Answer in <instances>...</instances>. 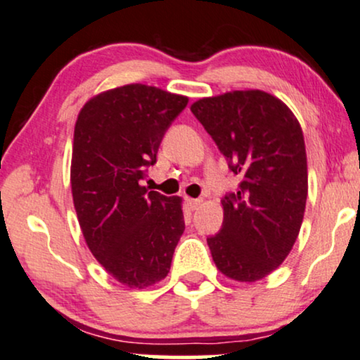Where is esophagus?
Wrapping results in <instances>:
<instances>
[{"label": "esophagus", "instance_id": "34e87169", "mask_svg": "<svg viewBox=\"0 0 360 360\" xmlns=\"http://www.w3.org/2000/svg\"><path fill=\"white\" fill-rule=\"evenodd\" d=\"M186 201H188V206L194 211V209H198L199 206H201L202 199H193V198H188V199H186Z\"/></svg>", "mask_w": 360, "mask_h": 360}]
</instances>
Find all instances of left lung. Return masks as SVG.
I'll list each match as a JSON object with an SVG mask.
<instances>
[{"instance_id": "left-lung-1", "label": "left lung", "mask_w": 360, "mask_h": 360, "mask_svg": "<svg viewBox=\"0 0 360 360\" xmlns=\"http://www.w3.org/2000/svg\"><path fill=\"white\" fill-rule=\"evenodd\" d=\"M227 166L240 176L221 199L224 221L207 244L217 269L240 282L271 274L288 257L307 199L304 136L292 111L264 91H233L191 106Z\"/></svg>"}]
</instances>
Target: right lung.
Masks as SVG:
<instances>
[{"label": "right lung", "mask_w": 360, "mask_h": 360, "mask_svg": "<svg viewBox=\"0 0 360 360\" xmlns=\"http://www.w3.org/2000/svg\"><path fill=\"white\" fill-rule=\"evenodd\" d=\"M188 98L127 84L89 99L75 126L71 189L89 251L127 288L165 279L184 233L179 198L141 186Z\"/></svg>", "instance_id": "right-lung-1"}]
</instances>
